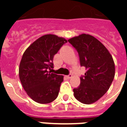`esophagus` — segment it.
Wrapping results in <instances>:
<instances>
[{
	"label": "esophagus",
	"instance_id": "obj_1",
	"mask_svg": "<svg viewBox=\"0 0 127 127\" xmlns=\"http://www.w3.org/2000/svg\"><path fill=\"white\" fill-rule=\"evenodd\" d=\"M66 77L67 78H71L72 77V74H69V75L66 76Z\"/></svg>",
	"mask_w": 127,
	"mask_h": 127
}]
</instances>
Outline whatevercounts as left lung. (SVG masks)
I'll list each match as a JSON object with an SVG mask.
<instances>
[{"label": "left lung", "instance_id": "1", "mask_svg": "<svg viewBox=\"0 0 127 127\" xmlns=\"http://www.w3.org/2000/svg\"><path fill=\"white\" fill-rule=\"evenodd\" d=\"M68 41L77 50L80 65L86 70L80 86L73 90L74 96L84 104H92L107 92L113 80L115 68L112 56L91 35L82 33Z\"/></svg>", "mask_w": 127, "mask_h": 127}]
</instances>
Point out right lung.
Returning a JSON list of instances; mask_svg holds the SVG:
<instances>
[{"label": "right lung", "mask_w": 127, "mask_h": 127, "mask_svg": "<svg viewBox=\"0 0 127 127\" xmlns=\"http://www.w3.org/2000/svg\"><path fill=\"white\" fill-rule=\"evenodd\" d=\"M67 40L53 34L44 35L33 42L23 54L19 77L23 88L35 102L46 104L57 97L63 76L51 73L53 59Z\"/></svg>", "instance_id": "1"}]
</instances>
